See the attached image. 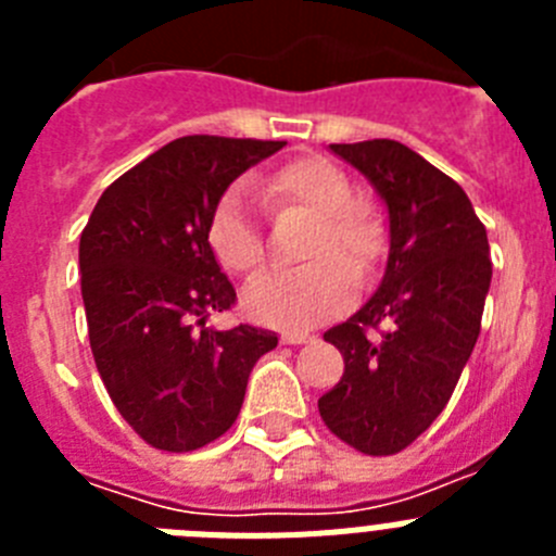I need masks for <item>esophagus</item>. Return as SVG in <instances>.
Returning a JSON list of instances; mask_svg holds the SVG:
<instances>
[{"instance_id": "1", "label": "esophagus", "mask_w": 556, "mask_h": 556, "mask_svg": "<svg viewBox=\"0 0 556 556\" xmlns=\"http://www.w3.org/2000/svg\"><path fill=\"white\" fill-rule=\"evenodd\" d=\"M312 333H303V331H287L281 333V342L283 345H303V342H312Z\"/></svg>"}]
</instances>
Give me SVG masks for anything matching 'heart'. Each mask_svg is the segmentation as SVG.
Instances as JSON below:
<instances>
[{
  "mask_svg": "<svg viewBox=\"0 0 556 556\" xmlns=\"http://www.w3.org/2000/svg\"><path fill=\"white\" fill-rule=\"evenodd\" d=\"M273 214L306 211L314 217L298 269H264L244 287L250 320L273 328H312L351 303L353 276L365 278L384 253V225L370 205L353 200V186L337 164L317 155L294 159L258 180ZM208 244L228 273H253L264 258L262 225L244 191H228L208 223Z\"/></svg>",
  "mask_w": 556,
  "mask_h": 556,
  "instance_id": "b5f03b06",
  "label": "heart"
}]
</instances>
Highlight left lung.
Instances as JSON below:
<instances>
[{
  "mask_svg": "<svg viewBox=\"0 0 556 556\" xmlns=\"http://www.w3.org/2000/svg\"><path fill=\"white\" fill-rule=\"evenodd\" d=\"M331 150L387 203L390 258L370 301L323 333L345 372L317 406L342 443L390 456L434 424L473 353L493 278L488 230L462 186L401 141Z\"/></svg>",
  "mask_w": 556,
  "mask_h": 556,
  "instance_id": "obj_1",
  "label": "left lung"
}]
</instances>
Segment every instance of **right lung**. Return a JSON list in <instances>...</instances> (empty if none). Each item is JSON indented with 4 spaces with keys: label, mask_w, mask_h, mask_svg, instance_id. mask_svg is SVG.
<instances>
[{
    "label": "right lung",
    "mask_w": 556,
    "mask_h": 556,
    "mask_svg": "<svg viewBox=\"0 0 556 556\" xmlns=\"http://www.w3.org/2000/svg\"><path fill=\"white\" fill-rule=\"evenodd\" d=\"M287 141L184 136L113 180L80 236V289L102 384L152 448L214 443L242 409L273 331L208 328L236 303L208 244L211 214L244 169Z\"/></svg>",
    "instance_id": "obj_1"
}]
</instances>
